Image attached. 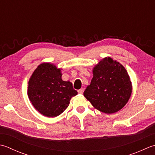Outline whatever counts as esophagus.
<instances>
[{"label": "esophagus", "mask_w": 155, "mask_h": 155, "mask_svg": "<svg viewBox=\"0 0 155 155\" xmlns=\"http://www.w3.org/2000/svg\"><path fill=\"white\" fill-rule=\"evenodd\" d=\"M84 88H81V89H80V90H78V93L79 94H83L84 93Z\"/></svg>", "instance_id": "1"}]
</instances>
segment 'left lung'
Segmentation results:
<instances>
[{
  "mask_svg": "<svg viewBox=\"0 0 155 155\" xmlns=\"http://www.w3.org/2000/svg\"><path fill=\"white\" fill-rule=\"evenodd\" d=\"M93 78L84 92L94 108L106 114L121 110L129 100L132 85L125 68L120 63L106 57L92 69Z\"/></svg>",
  "mask_w": 155,
  "mask_h": 155,
  "instance_id": "8db88e82",
  "label": "left lung"
}]
</instances>
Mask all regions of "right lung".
I'll list each match as a JSON object with an SVG mask.
<instances>
[{
    "mask_svg": "<svg viewBox=\"0 0 155 155\" xmlns=\"http://www.w3.org/2000/svg\"><path fill=\"white\" fill-rule=\"evenodd\" d=\"M61 69L51 63H43L35 69L29 79L27 95L33 107L42 115L56 117L68 108L76 96L69 81L61 78Z\"/></svg>",
    "mask_w": 155,
    "mask_h": 155,
    "instance_id": "obj_1",
    "label": "right lung"
}]
</instances>
